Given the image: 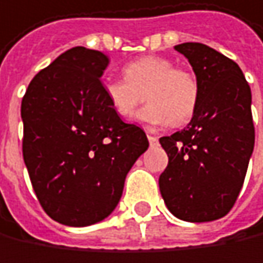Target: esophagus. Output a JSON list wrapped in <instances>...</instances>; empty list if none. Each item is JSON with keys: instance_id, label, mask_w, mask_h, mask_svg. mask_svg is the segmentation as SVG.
Listing matches in <instances>:
<instances>
[{"instance_id": "obj_1", "label": "esophagus", "mask_w": 263, "mask_h": 263, "mask_svg": "<svg viewBox=\"0 0 263 263\" xmlns=\"http://www.w3.org/2000/svg\"><path fill=\"white\" fill-rule=\"evenodd\" d=\"M147 138H148V142H150L152 145H155V144H158V138H156L155 135H152L150 132L147 133Z\"/></svg>"}]
</instances>
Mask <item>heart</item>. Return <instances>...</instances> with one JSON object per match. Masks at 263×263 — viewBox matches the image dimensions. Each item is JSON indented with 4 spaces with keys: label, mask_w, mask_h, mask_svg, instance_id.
I'll use <instances>...</instances> for the list:
<instances>
[{
    "label": "heart",
    "mask_w": 263,
    "mask_h": 263,
    "mask_svg": "<svg viewBox=\"0 0 263 263\" xmlns=\"http://www.w3.org/2000/svg\"><path fill=\"white\" fill-rule=\"evenodd\" d=\"M124 79H108L102 85L111 110L122 119H130L144 95L148 105L139 119L148 124H184L196 111L199 82L189 68L176 67L162 57H142L122 70Z\"/></svg>",
    "instance_id": "heart-1"
}]
</instances>
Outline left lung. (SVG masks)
<instances>
[{
    "label": "left lung",
    "instance_id": "obj_1",
    "mask_svg": "<svg viewBox=\"0 0 263 263\" xmlns=\"http://www.w3.org/2000/svg\"><path fill=\"white\" fill-rule=\"evenodd\" d=\"M192 64L199 104L190 124L159 139L168 165L159 176L167 208L187 222L223 217L243 185L254 148L251 90L233 60L200 43L175 46Z\"/></svg>",
    "mask_w": 263,
    "mask_h": 263
}]
</instances>
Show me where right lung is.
<instances>
[{"label":"right lung","mask_w":263,"mask_h":263,"mask_svg":"<svg viewBox=\"0 0 263 263\" xmlns=\"http://www.w3.org/2000/svg\"><path fill=\"white\" fill-rule=\"evenodd\" d=\"M107 66L102 52L73 47L36 73L21 102L32 187L44 211L68 227L105 219L148 148L145 132L124 122L105 99Z\"/></svg>","instance_id":"add662e5"}]
</instances>
